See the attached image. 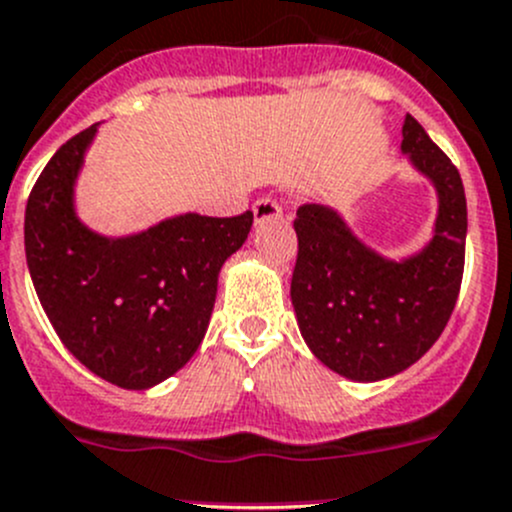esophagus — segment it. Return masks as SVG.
I'll list each match as a JSON object with an SVG mask.
<instances>
[{
	"label": "esophagus",
	"instance_id": "obj_1",
	"mask_svg": "<svg viewBox=\"0 0 512 512\" xmlns=\"http://www.w3.org/2000/svg\"><path fill=\"white\" fill-rule=\"evenodd\" d=\"M256 224H268V221L283 219V209L273 199H258L254 204Z\"/></svg>",
	"mask_w": 512,
	"mask_h": 512
}]
</instances>
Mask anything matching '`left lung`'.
<instances>
[{
  "instance_id": "left-lung-1",
  "label": "left lung",
  "mask_w": 512,
  "mask_h": 512,
  "mask_svg": "<svg viewBox=\"0 0 512 512\" xmlns=\"http://www.w3.org/2000/svg\"><path fill=\"white\" fill-rule=\"evenodd\" d=\"M401 154L435 191L430 239L406 256L368 246L333 206L303 204L291 303L313 356L338 376L376 383L411 368L438 341L455 308L468 206L448 156L406 114Z\"/></svg>"
}]
</instances>
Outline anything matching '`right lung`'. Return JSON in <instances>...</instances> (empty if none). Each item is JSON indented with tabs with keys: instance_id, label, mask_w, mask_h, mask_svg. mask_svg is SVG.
<instances>
[{
	"instance_id": "right-lung-1",
	"label": "right lung",
	"mask_w": 512,
	"mask_h": 512,
	"mask_svg": "<svg viewBox=\"0 0 512 512\" xmlns=\"http://www.w3.org/2000/svg\"><path fill=\"white\" fill-rule=\"evenodd\" d=\"M99 124L44 166L24 214L29 276L67 351L94 376L149 391L201 346L219 273L249 239L254 214H179L144 231L106 236L77 211V181Z\"/></svg>"
}]
</instances>
